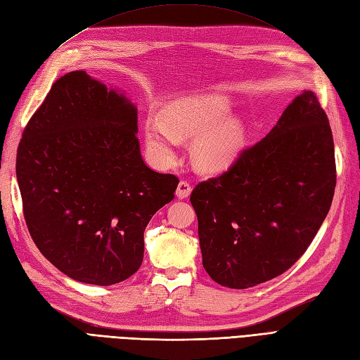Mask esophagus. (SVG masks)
Instances as JSON below:
<instances>
[{
	"instance_id": "obj_1",
	"label": "esophagus",
	"mask_w": 360,
	"mask_h": 360,
	"mask_svg": "<svg viewBox=\"0 0 360 360\" xmlns=\"http://www.w3.org/2000/svg\"><path fill=\"white\" fill-rule=\"evenodd\" d=\"M191 192H192L191 184L188 181H180L179 186H177V191H176V197L179 200H188Z\"/></svg>"
}]
</instances>
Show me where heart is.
<instances>
[{
  "mask_svg": "<svg viewBox=\"0 0 360 360\" xmlns=\"http://www.w3.org/2000/svg\"><path fill=\"white\" fill-rule=\"evenodd\" d=\"M230 110V97L221 93L184 96L168 103L162 118L150 115L144 123L148 156L167 167L176 159L180 141L193 138V165L207 174L226 171L242 158L249 139L246 118Z\"/></svg>",
  "mask_w": 360,
  "mask_h": 360,
  "instance_id": "heart-1",
  "label": "heart"
}]
</instances>
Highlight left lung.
Listing matches in <instances>:
<instances>
[{"label": "left lung", "instance_id": "obj_1", "mask_svg": "<svg viewBox=\"0 0 360 360\" xmlns=\"http://www.w3.org/2000/svg\"><path fill=\"white\" fill-rule=\"evenodd\" d=\"M335 184L329 120L304 90L230 169L192 191L207 274L236 290L284 274L320 230Z\"/></svg>", "mask_w": 360, "mask_h": 360}]
</instances>
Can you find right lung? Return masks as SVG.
<instances>
[{
    "mask_svg": "<svg viewBox=\"0 0 360 360\" xmlns=\"http://www.w3.org/2000/svg\"><path fill=\"white\" fill-rule=\"evenodd\" d=\"M129 97L84 70L61 76L31 117L16 177L36 246L69 278L114 285L143 264L144 231L179 180L150 169Z\"/></svg>",
    "mask_w": 360,
    "mask_h": 360,
    "instance_id": "1",
    "label": "right lung"
}]
</instances>
